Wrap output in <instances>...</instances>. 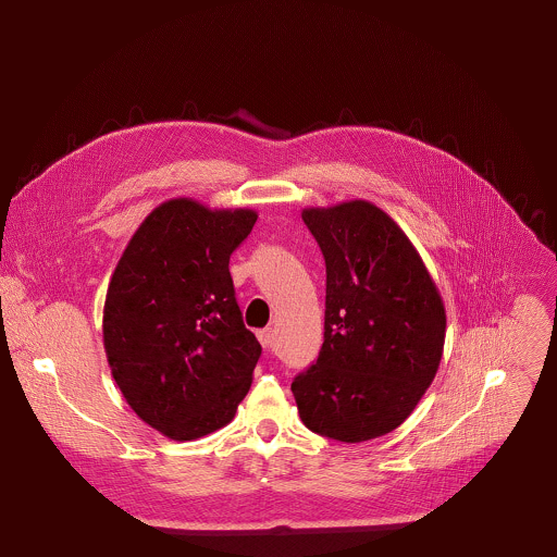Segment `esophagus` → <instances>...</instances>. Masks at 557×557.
I'll list each match as a JSON object with an SVG mask.
<instances>
[{"label":"esophagus","instance_id":"obj_1","mask_svg":"<svg viewBox=\"0 0 557 557\" xmlns=\"http://www.w3.org/2000/svg\"><path fill=\"white\" fill-rule=\"evenodd\" d=\"M258 339H260V344H262L267 350H271V348L275 346L277 333H275V329H264V331L258 333Z\"/></svg>","mask_w":557,"mask_h":557}]
</instances>
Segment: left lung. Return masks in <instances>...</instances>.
<instances>
[{"label":"left lung","mask_w":557,"mask_h":557,"mask_svg":"<svg viewBox=\"0 0 557 557\" xmlns=\"http://www.w3.org/2000/svg\"><path fill=\"white\" fill-rule=\"evenodd\" d=\"M326 260L324 346L290 389L301 423L363 443L399 428L441 366L445 304L406 231L368 200L306 207Z\"/></svg>","instance_id":"obj_1"}]
</instances>
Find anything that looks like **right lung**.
<instances>
[{"label":"right lung","instance_id":"add662e5","mask_svg":"<svg viewBox=\"0 0 557 557\" xmlns=\"http://www.w3.org/2000/svg\"><path fill=\"white\" fill-rule=\"evenodd\" d=\"M258 211L194 198L158 205L134 231L103 306V348L127 406L172 441L235 417L262 346L245 329L228 258Z\"/></svg>","mask_w":557,"mask_h":557}]
</instances>
